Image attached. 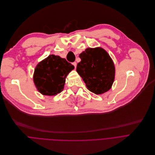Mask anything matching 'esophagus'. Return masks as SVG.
<instances>
[{
	"label": "esophagus",
	"mask_w": 155,
	"mask_h": 155,
	"mask_svg": "<svg viewBox=\"0 0 155 155\" xmlns=\"http://www.w3.org/2000/svg\"><path fill=\"white\" fill-rule=\"evenodd\" d=\"M73 65H74V68H75V69H76V66H77V64H76V62H73Z\"/></svg>",
	"instance_id": "esophagus-1"
}]
</instances>
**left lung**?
<instances>
[{"mask_svg":"<svg viewBox=\"0 0 155 155\" xmlns=\"http://www.w3.org/2000/svg\"><path fill=\"white\" fill-rule=\"evenodd\" d=\"M81 59L76 71L88 90L97 95L109 91L115 79V68L109 54L97 47L87 48L79 54Z\"/></svg>","mask_w":155,"mask_h":155,"instance_id":"8db88e82","label":"left lung"}]
</instances>
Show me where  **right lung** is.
Returning <instances> with one entry per match:
<instances>
[{
	"mask_svg": "<svg viewBox=\"0 0 155 155\" xmlns=\"http://www.w3.org/2000/svg\"><path fill=\"white\" fill-rule=\"evenodd\" d=\"M74 68L65 58L49 55L35 68L33 79L37 90L43 95H57L64 90L66 78Z\"/></svg>",
	"mask_w": 155,
	"mask_h": 155,
	"instance_id": "1",
	"label": "right lung"
}]
</instances>
